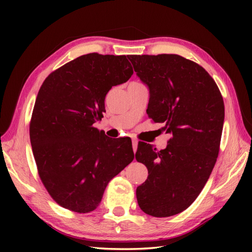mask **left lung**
<instances>
[{
    "label": "left lung",
    "instance_id": "left-lung-1",
    "mask_svg": "<svg viewBox=\"0 0 252 252\" xmlns=\"http://www.w3.org/2000/svg\"><path fill=\"white\" fill-rule=\"evenodd\" d=\"M108 55H82L52 72L37 93L30 142L37 173L58 205L95 210L107 184L134 159L130 137L112 138L95 127L105 97L126 82Z\"/></svg>",
    "mask_w": 252,
    "mask_h": 252
}]
</instances>
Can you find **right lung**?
Instances as JSON below:
<instances>
[{"mask_svg": "<svg viewBox=\"0 0 252 252\" xmlns=\"http://www.w3.org/2000/svg\"><path fill=\"white\" fill-rule=\"evenodd\" d=\"M137 76L149 89L148 117L163 126L158 135H168L163 149L135 154L148 170L147 180L136 189L137 202L152 217L175 216L195 201L215 167L223 99L210 74L180 55L149 56Z\"/></svg>", "mask_w": 252, "mask_h": 252, "instance_id": "right-lung-1", "label": "right lung"}]
</instances>
